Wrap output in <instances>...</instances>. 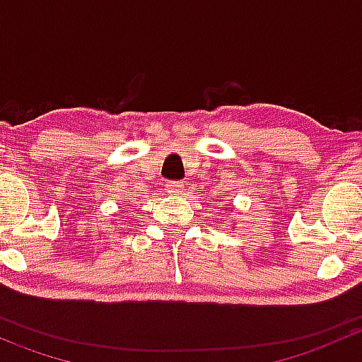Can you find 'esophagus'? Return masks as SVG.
Instances as JSON below:
<instances>
[{
    "instance_id": "1",
    "label": "esophagus",
    "mask_w": 362,
    "mask_h": 362,
    "mask_svg": "<svg viewBox=\"0 0 362 362\" xmlns=\"http://www.w3.org/2000/svg\"><path fill=\"white\" fill-rule=\"evenodd\" d=\"M166 191L170 192V194H182V191H184V184H182V182H168Z\"/></svg>"
}]
</instances>
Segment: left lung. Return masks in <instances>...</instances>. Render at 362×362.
<instances>
[{"mask_svg": "<svg viewBox=\"0 0 362 362\" xmlns=\"http://www.w3.org/2000/svg\"><path fill=\"white\" fill-rule=\"evenodd\" d=\"M222 206H224V208H226V204H222Z\"/></svg>", "mask_w": 362, "mask_h": 362, "instance_id": "left-lung-1", "label": "left lung"}]
</instances>
